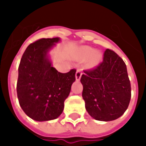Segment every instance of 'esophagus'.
I'll use <instances>...</instances> for the list:
<instances>
[{
    "label": "esophagus",
    "mask_w": 146,
    "mask_h": 146,
    "mask_svg": "<svg viewBox=\"0 0 146 146\" xmlns=\"http://www.w3.org/2000/svg\"><path fill=\"white\" fill-rule=\"evenodd\" d=\"M81 75H82V72H81V70H80V69H77V72H76V79H77V81H79V80L81 79Z\"/></svg>",
    "instance_id": "1"
}]
</instances>
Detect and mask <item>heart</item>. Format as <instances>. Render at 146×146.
Listing matches in <instances>:
<instances>
[{
    "label": "heart",
    "mask_w": 146,
    "mask_h": 146,
    "mask_svg": "<svg viewBox=\"0 0 146 146\" xmlns=\"http://www.w3.org/2000/svg\"><path fill=\"white\" fill-rule=\"evenodd\" d=\"M94 53H95V50H94V48L86 47V48H85L83 49V54H84V56H86V57H87V58L93 56ZM99 59H100V55L96 54V55H95V60H98Z\"/></svg>",
    "instance_id": "1"
}]
</instances>
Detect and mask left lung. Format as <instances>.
I'll return each mask as SVG.
<instances>
[{
  "instance_id": "obj_1",
  "label": "left lung",
  "mask_w": 146,
  "mask_h": 146,
  "mask_svg": "<svg viewBox=\"0 0 146 146\" xmlns=\"http://www.w3.org/2000/svg\"><path fill=\"white\" fill-rule=\"evenodd\" d=\"M81 82L86 110L94 119L113 121L127 110L131 98L130 81L125 63L114 51L107 48L102 62L84 70Z\"/></svg>"
}]
</instances>
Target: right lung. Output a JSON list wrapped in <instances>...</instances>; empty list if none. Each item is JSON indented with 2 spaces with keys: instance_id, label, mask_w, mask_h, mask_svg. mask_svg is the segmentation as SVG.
Wrapping results in <instances>:
<instances>
[{
  "instance_id": "add662e5",
  "label": "right lung",
  "mask_w": 146,
  "mask_h": 146,
  "mask_svg": "<svg viewBox=\"0 0 146 146\" xmlns=\"http://www.w3.org/2000/svg\"><path fill=\"white\" fill-rule=\"evenodd\" d=\"M59 37L33 42L22 55L18 67L17 93L21 109L32 119L44 121L58 117L64 110L76 69L62 73L52 67L47 52Z\"/></svg>"
}]
</instances>
